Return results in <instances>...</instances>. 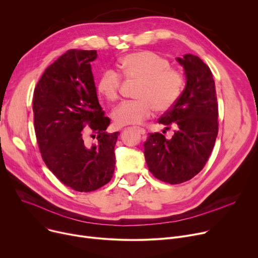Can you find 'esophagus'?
I'll list each match as a JSON object with an SVG mask.
<instances>
[{
  "label": "esophagus",
  "instance_id": "esophagus-1",
  "mask_svg": "<svg viewBox=\"0 0 258 258\" xmlns=\"http://www.w3.org/2000/svg\"><path fill=\"white\" fill-rule=\"evenodd\" d=\"M137 131H138L141 135H145V130L142 127H137Z\"/></svg>",
  "mask_w": 258,
  "mask_h": 258
}]
</instances>
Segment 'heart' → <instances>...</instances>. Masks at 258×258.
Instances as JSON below:
<instances>
[{"mask_svg":"<svg viewBox=\"0 0 258 258\" xmlns=\"http://www.w3.org/2000/svg\"><path fill=\"white\" fill-rule=\"evenodd\" d=\"M121 76L127 81H138L136 99L125 100L116 107L112 118L117 126L140 124L153 111L165 112L173 107L183 88V75L170 66L168 59L150 50L128 54L119 60ZM113 70L101 73L96 83L97 93L108 101L119 97L122 78Z\"/></svg>","mask_w":258,"mask_h":258,"instance_id":"obj_1","label":"heart"}]
</instances>
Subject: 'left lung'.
<instances>
[{"label": "left lung", "mask_w": 258, "mask_h": 258, "mask_svg": "<svg viewBox=\"0 0 258 258\" xmlns=\"http://www.w3.org/2000/svg\"><path fill=\"white\" fill-rule=\"evenodd\" d=\"M177 61L184 68L185 88L173 107L158 120L174 127L170 140L160 133L144 142V156L154 177L177 184L197 175L208 162L218 136V101L210 67L186 54Z\"/></svg>", "instance_id": "left-lung-1"}]
</instances>
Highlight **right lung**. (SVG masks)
Instances as JSON below:
<instances>
[{
	"instance_id": "right-lung-1",
	"label": "right lung",
	"mask_w": 258,
	"mask_h": 258,
	"mask_svg": "<svg viewBox=\"0 0 258 258\" xmlns=\"http://www.w3.org/2000/svg\"><path fill=\"white\" fill-rule=\"evenodd\" d=\"M96 50L70 49L50 64L33 96L34 128L47 168L78 192L95 191L114 173V147L119 132H106L90 63ZM96 138L90 146L88 136Z\"/></svg>"
}]
</instances>
